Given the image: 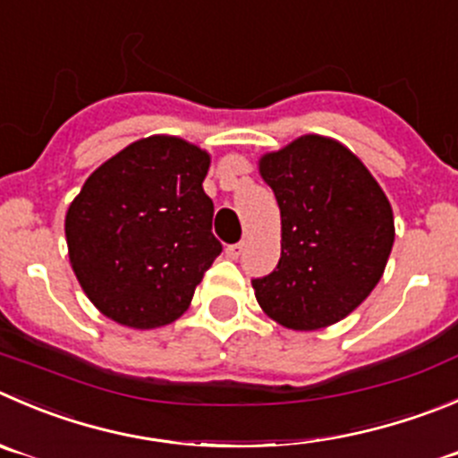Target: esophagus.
<instances>
[{
  "mask_svg": "<svg viewBox=\"0 0 458 458\" xmlns=\"http://www.w3.org/2000/svg\"><path fill=\"white\" fill-rule=\"evenodd\" d=\"M242 250H245V242H238V245H229V247H226L225 254H226V259L236 260V259H241Z\"/></svg>",
  "mask_w": 458,
  "mask_h": 458,
  "instance_id": "34e87169",
  "label": "esophagus"
}]
</instances>
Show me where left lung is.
I'll use <instances>...</instances> for the list:
<instances>
[{"mask_svg": "<svg viewBox=\"0 0 458 458\" xmlns=\"http://www.w3.org/2000/svg\"><path fill=\"white\" fill-rule=\"evenodd\" d=\"M259 173L281 208V260L251 281L256 301L283 328H328L385 274L395 238L389 199L362 159L324 134L265 152Z\"/></svg>", "mask_w": 458, "mask_h": 458, "instance_id": "8db88e82", "label": "left lung"}]
</instances>
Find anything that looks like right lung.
Here are the masks:
<instances>
[{
    "instance_id": "add662e5",
    "label": "right lung",
    "mask_w": 458,
    "mask_h": 458,
    "mask_svg": "<svg viewBox=\"0 0 458 458\" xmlns=\"http://www.w3.org/2000/svg\"><path fill=\"white\" fill-rule=\"evenodd\" d=\"M208 166L204 148L152 134L103 161L69 204V263L107 319L152 330L189 310L222 251L202 189Z\"/></svg>"
}]
</instances>
